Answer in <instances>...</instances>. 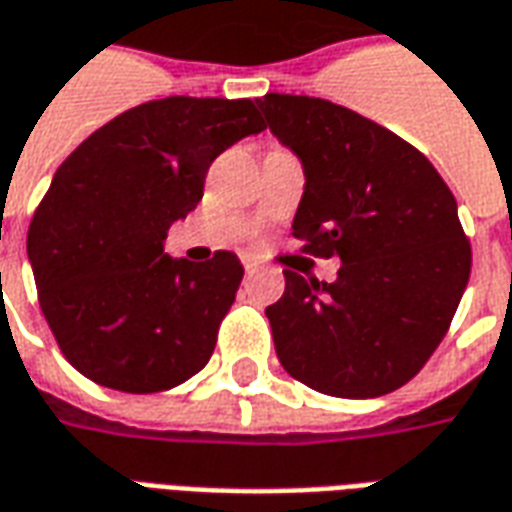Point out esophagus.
I'll list each match as a JSON object with an SVG mask.
<instances>
[{
	"label": "esophagus",
	"mask_w": 512,
	"mask_h": 512,
	"mask_svg": "<svg viewBox=\"0 0 512 512\" xmlns=\"http://www.w3.org/2000/svg\"><path fill=\"white\" fill-rule=\"evenodd\" d=\"M241 263H244L246 271H257V268H260V260H257V257L244 255V257H241Z\"/></svg>",
	"instance_id": "1"
}]
</instances>
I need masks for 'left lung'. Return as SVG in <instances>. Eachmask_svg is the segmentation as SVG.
I'll return each instance as SVG.
<instances>
[{"mask_svg":"<svg viewBox=\"0 0 512 512\" xmlns=\"http://www.w3.org/2000/svg\"><path fill=\"white\" fill-rule=\"evenodd\" d=\"M305 169L293 238L341 257L338 280L285 268L266 307L282 368L341 399L382 396L416 377L449 330L471 274L457 202L427 157L396 132L327 99H257Z\"/></svg>","mask_w":512,"mask_h":512,"instance_id":"8db88e82","label":"left lung"}]
</instances>
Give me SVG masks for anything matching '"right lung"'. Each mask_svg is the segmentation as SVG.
Returning <instances> with one entry per match:
<instances>
[{"label":"right lung","instance_id":"obj_1","mask_svg":"<svg viewBox=\"0 0 512 512\" xmlns=\"http://www.w3.org/2000/svg\"><path fill=\"white\" fill-rule=\"evenodd\" d=\"M266 130L252 99L166 96L132 107L71 152L27 232L38 302L60 352L96 385L169 391L207 366L244 266L163 252L202 199L210 163Z\"/></svg>","mask_w":512,"mask_h":512}]
</instances>
